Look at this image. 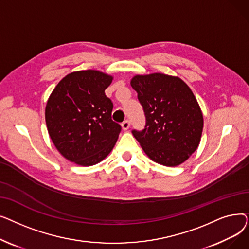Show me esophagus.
<instances>
[{
  "label": "esophagus",
  "instance_id": "esophagus-1",
  "mask_svg": "<svg viewBox=\"0 0 249 249\" xmlns=\"http://www.w3.org/2000/svg\"><path fill=\"white\" fill-rule=\"evenodd\" d=\"M121 126H122V129L124 130V131H126V130H128L129 127H130V121H129V120H125V121L121 124Z\"/></svg>",
  "mask_w": 249,
  "mask_h": 249
}]
</instances>
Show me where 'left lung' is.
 I'll return each mask as SVG.
<instances>
[{
	"mask_svg": "<svg viewBox=\"0 0 249 249\" xmlns=\"http://www.w3.org/2000/svg\"><path fill=\"white\" fill-rule=\"evenodd\" d=\"M137 91L146 124L132 134L148 158L164 166L185 162L197 150L204 127L203 113L190 87L178 76L160 72L136 74Z\"/></svg>",
	"mask_w": 249,
	"mask_h": 249,
	"instance_id": "1",
	"label": "left lung"
}]
</instances>
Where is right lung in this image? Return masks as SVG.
Masks as SVG:
<instances>
[{
	"mask_svg": "<svg viewBox=\"0 0 249 249\" xmlns=\"http://www.w3.org/2000/svg\"><path fill=\"white\" fill-rule=\"evenodd\" d=\"M113 76L87 70L65 75L45 107L48 134L59 153L82 166L99 163L112 151L121 126L112 120L113 103L105 95Z\"/></svg>",
	"mask_w": 249,
	"mask_h": 249,
	"instance_id": "right-lung-1",
	"label": "right lung"
}]
</instances>
